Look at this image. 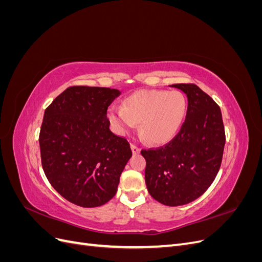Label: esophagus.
I'll return each instance as SVG.
<instances>
[{
	"mask_svg": "<svg viewBox=\"0 0 262 262\" xmlns=\"http://www.w3.org/2000/svg\"><path fill=\"white\" fill-rule=\"evenodd\" d=\"M131 148H132V152H133L134 154L140 153V150H141V148H140L138 145H136V144H131Z\"/></svg>",
	"mask_w": 262,
	"mask_h": 262,
	"instance_id": "esophagus-1",
	"label": "esophagus"
}]
</instances>
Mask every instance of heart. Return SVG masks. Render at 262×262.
<instances>
[{"label":"heart","mask_w":262,"mask_h":262,"mask_svg":"<svg viewBox=\"0 0 262 262\" xmlns=\"http://www.w3.org/2000/svg\"><path fill=\"white\" fill-rule=\"evenodd\" d=\"M188 113V99L179 91H139L121 106L108 109V119L119 136H125L140 122V131L150 143L163 144L176 136Z\"/></svg>","instance_id":"1"}]
</instances>
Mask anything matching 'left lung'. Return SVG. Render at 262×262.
Wrapping results in <instances>:
<instances>
[{"label":"left lung","instance_id":"left-lung-1","mask_svg":"<svg viewBox=\"0 0 262 262\" xmlns=\"http://www.w3.org/2000/svg\"><path fill=\"white\" fill-rule=\"evenodd\" d=\"M187 94L188 113L179 132L160 147L142 149L149 194L169 207L192 202L215 179L225 145L220 106L195 84H173Z\"/></svg>","mask_w":262,"mask_h":262}]
</instances>
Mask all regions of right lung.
<instances>
[{"mask_svg":"<svg viewBox=\"0 0 262 262\" xmlns=\"http://www.w3.org/2000/svg\"><path fill=\"white\" fill-rule=\"evenodd\" d=\"M120 95L107 87L70 86L47 107L39 133L41 165L51 186L83 208L117 192L130 143L109 129L107 110Z\"/></svg>","mask_w":262,"mask_h":262,"instance_id":"add662e5","label":"right lung"}]
</instances>
